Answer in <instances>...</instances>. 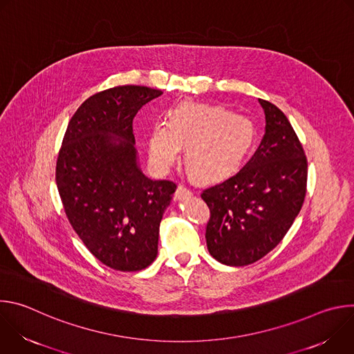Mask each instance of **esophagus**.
Instances as JSON below:
<instances>
[{
	"label": "esophagus",
	"instance_id": "esophagus-1",
	"mask_svg": "<svg viewBox=\"0 0 354 354\" xmlns=\"http://www.w3.org/2000/svg\"><path fill=\"white\" fill-rule=\"evenodd\" d=\"M190 196H192V190L190 189H187L183 185L178 186V189H176V198L178 200H182V198H186V197H190Z\"/></svg>",
	"mask_w": 354,
	"mask_h": 354
}]
</instances>
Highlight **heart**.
Instances as JSON below:
<instances>
[{
	"label": "heart",
	"mask_w": 354,
	"mask_h": 354,
	"mask_svg": "<svg viewBox=\"0 0 354 354\" xmlns=\"http://www.w3.org/2000/svg\"><path fill=\"white\" fill-rule=\"evenodd\" d=\"M257 141V127L249 118L232 115L224 106L182 104L169 123L158 122L148 137L149 162L168 172L185 148V168L200 182L218 180L234 172Z\"/></svg>",
	"instance_id": "b5f03b06"
}]
</instances>
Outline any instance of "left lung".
<instances>
[{
  "label": "left lung",
  "instance_id": "1",
  "mask_svg": "<svg viewBox=\"0 0 354 354\" xmlns=\"http://www.w3.org/2000/svg\"><path fill=\"white\" fill-rule=\"evenodd\" d=\"M265 136L255 154L228 179L201 193L209 209L206 242L227 266L262 259L284 238L307 193L308 164L286 115L268 100Z\"/></svg>",
  "mask_w": 354,
  "mask_h": 354
}]
</instances>
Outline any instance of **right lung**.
<instances>
[{"label":"right lung","instance_id":"right-lung-1","mask_svg":"<svg viewBox=\"0 0 354 354\" xmlns=\"http://www.w3.org/2000/svg\"><path fill=\"white\" fill-rule=\"evenodd\" d=\"M162 95L140 85L89 96L71 118L57 158L56 183L70 224L111 269L137 272L158 254L160 223L176 185L147 178L137 162L133 119Z\"/></svg>","mask_w":354,"mask_h":354}]
</instances>
